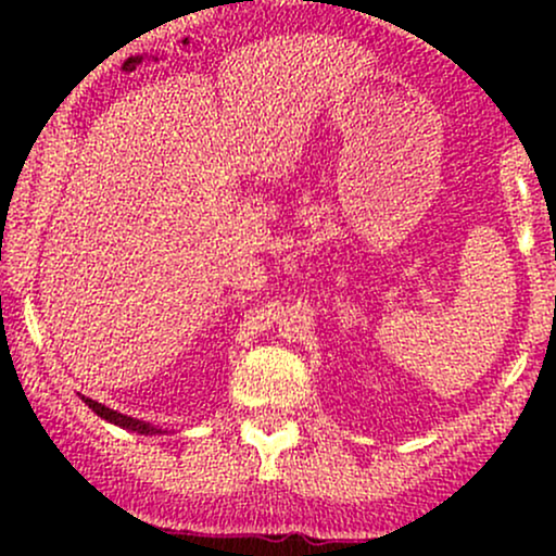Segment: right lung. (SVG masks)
Segmentation results:
<instances>
[{
    "label": "right lung",
    "mask_w": 556,
    "mask_h": 556,
    "mask_svg": "<svg viewBox=\"0 0 556 556\" xmlns=\"http://www.w3.org/2000/svg\"><path fill=\"white\" fill-rule=\"evenodd\" d=\"M80 400L86 402L88 407H91V410L96 413V416H99V418H104L106 424H114V426H119V429H127V431H138V433H146V437H149V433H167V431H164V429H159V426H151V424H146V420H138V418L123 416V413L112 410V407L101 405V402H96V400H91V397H80Z\"/></svg>",
    "instance_id": "add662e5"
}]
</instances>
